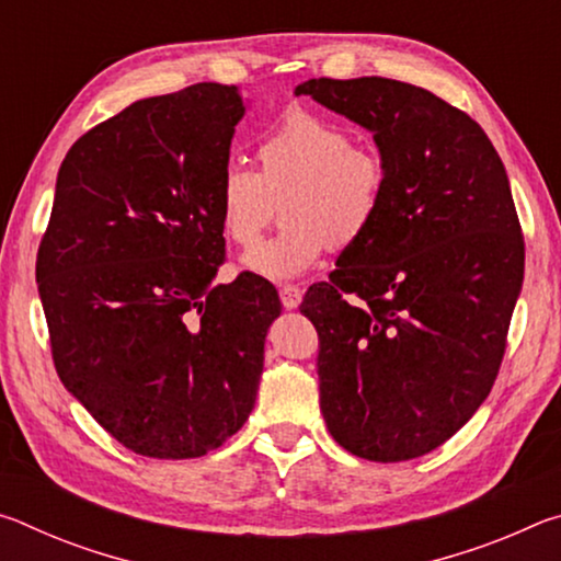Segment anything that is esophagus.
Segmentation results:
<instances>
[{
    "mask_svg": "<svg viewBox=\"0 0 561 561\" xmlns=\"http://www.w3.org/2000/svg\"><path fill=\"white\" fill-rule=\"evenodd\" d=\"M301 297H304V291H301V287H297V284H284V287L279 289V299L284 304V309H297L301 304Z\"/></svg>",
    "mask_w": 561,
    "mask_h": 561,
    "instance_id": "34e87169",
    "label": "esophagus"
}]
</instances>
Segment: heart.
Returning <instances> with one entry per match:
<instances>
[{
	"mask_svg": "<svg viewBox=\"0 0 561 561\" xmlns=\"http://www.w3.org/2000/svg\"><path fill=\"white\" fill-rule=\"evenodd\" d=\"M260 170H222L220 222L227 240L250 252L260 244L282 197L284 227L247 257L267 279H294L334 250H354L374 230L388 190V163L371 146H356L339 123L289 111L257 140Z\"/></svg>",
	"mask_w": 561,
	"mask_h": 561,
	"instance_id": "b5f03b06",
	"label": "heart"
}]
</instances>
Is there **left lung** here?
<instances>
[{"label": "left lung", "mask_w": 561, "mask_h": 561, "mask_svg": "<svg viewBox=\"0 0 561 561\" xmlns=\"http://www.w3.org/2000/svg\"><path fill=\"white\" fill-rule=\"evenodd\" d=\"M297 96L371 130L388 163L374 230L299 307L321 339V413L358 458H421L470 421L505 356L525 277L505 165L468 113L413 83L309 79Z\"/></svg>", "instance_id": "left-lung-1"}]
</instances>
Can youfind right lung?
I'll return each mask as SVG.
<instances>
[{
  "mask_svg": "<svg viewBox=\"0 0 561 561\" xmlns=\"http://www.w3.org/2000/svg\"><path fill=\"white\" fill-rule=\"evenodd\" d=\"M242 113L225 83L136 101L83 133L56 178L36 252L56 374L146 458H201L242 428L282 314L260 274L213 284Z\"/></svg>",
  "mask_w": 561,
  "mask_h": 561,
  "instance_id": "obj_1",
  "label": "right lung"
}]
</instances>
